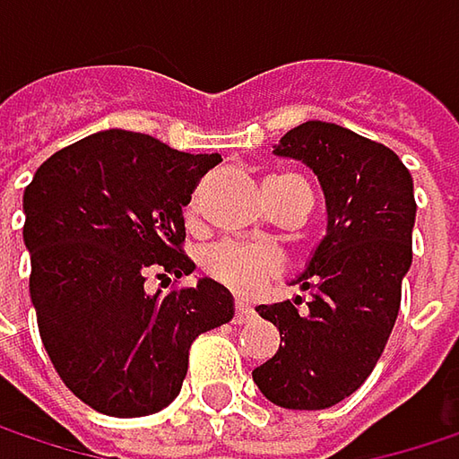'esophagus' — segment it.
I'll return each instance as SVG.
<instances>
[{
  "mask_svg": "<svg viewBox=\"0 0 459 459\" xmlns=\"http://www.w3.org/2000/svg\"><path fill=\"white\" fill-rule=\"evenodd\" d=\"M255 316V311L247 306V303H236V314H233V321L236 324H244V321H249Z\"/></svg>",
  "mask_w": 459,
  "mask_h": 459,
  "instance_id": "34e87169",
  "label": "esophagus"
}]
</instances>
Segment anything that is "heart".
<instances>
[{"mask_svg": "<svg viewBox=\"0 0 459 459\" xmlns=\"http://www.w3.org/2000/svg\"><path fill=\"white\" fill-rule=\"evenodd\" d=\"M281 180H298L295 175H273L265 183H281ZM207 271L236 292H255L263 287L271 276L279 271V257L271 249L263 247H247L236 241H223L210 249L207 255Z\"/></svg>", "mask_w": 459, "mask_h": 459, "instance_id": "obj_1", "label": "heart"}]
</instances>
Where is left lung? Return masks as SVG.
I'll list each match as a JSON object with an SVG mask.
<instances>
[{
	"mask_svg": "<svg viewBox=\"0 0 459 459\" xmlns=\"http://www.w3.org/2000/svg\"><path fill=\"white\" fill-rule=\"evenodd\" d=\"M273 153L319 178L326 233L292 279L311 295L306 308L300 295L257 306L281 345L252 380L276 407L326 410L361 388L399 316L412 265V175L383 143L329 122L290 130Z\"/></svg>",
	"mask_w": 459,
	"mask_h": 459,
	"instance_id": "left-lung-1",
	"label": "left lung"
}]
</instances>
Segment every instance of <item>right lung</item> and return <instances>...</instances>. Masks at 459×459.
<instances>
[{
  "mask_svg": "<svg viewBox=\"0 0 459 459\" xmlns=\"http://www.w3.org/2000/svg\"><path fill=\"white\" fill-rule=\"evenodd\" d=\"M221 161L103 130L52 153L23 191L39 334L60 380L95 412L164 410L180 394L191 342L233 319V295L215 279L145 290L148 273H194L180 249L183 207Z\"/></svg>",
  "mask_w": 459,
  "mask_h": 459,
  "instance_id": "1",
  "label": "right lung"
}]
</instances>
